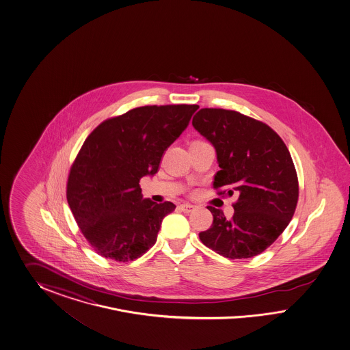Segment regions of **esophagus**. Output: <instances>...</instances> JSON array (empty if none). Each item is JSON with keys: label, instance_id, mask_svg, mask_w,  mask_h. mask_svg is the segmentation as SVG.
Instances as JSON below:
<instances>
[{"label": "esophagus", "instance_id": "obj_1", "mask_svg": "<svg viewBox=\"0 0 350 350\" xmlns=\"http://www.w3.org/2000/svg\"><path fill=\"white\" fill-rule=\"evenodd\" d=\"M195 205H192V204H182L180 205V211H182L183 213H191L195 211Z\"/></svg>", "mask_w": 350, "mask_h": 350}]
</instances>
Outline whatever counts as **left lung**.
Segmentation results:
<instances>
[{
  "label": "left lung",
  "mask_w": 350,
  "mask_h": 350,
  "mask_svg": "<svg viewBox=\"0 0 350 350\" xmlns=\"http://www.w3.org/2000/svg\"><path fill=\"white\" fill-rule=\"evenodd\" d=\"M192 126L215 148L221 170L213 187L239 195L231 219L208 206L213 224L199 233L202 244L230 259L263 253L284 232L297 208V170L286 145L272 128L233 110L202 109Z\"/></svg>",
  "instance_id": "left-lung-1"
}]
</instances>
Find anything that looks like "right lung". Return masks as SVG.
<instances>
[{
    "mask_svg": "<svg viewBox=\"0 0 350 350\" xmlns=\"http://www.w3.org/2000/svg\"><path fill=\"white\" fill-rule=\"evenodd\" d=\"M198 109L141 106L103 122L85 138L70 168L66 199L97 254L129 262L157 243L163 218L176 205L144 199L139 180L158 172L164 151Z\"/></svg>",
    "mask_w": 350,
    "mask_h": 350,
    "instance_id": "right-lung-1",
    "label": "right lung"
}]
</instances>
